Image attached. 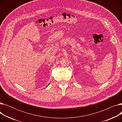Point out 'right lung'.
Returning <instances> with one entry per match:
<instances>
[{"mask_svg": "<svg viewBox=\"0 0 122 122\" xmlns=\"http://www.w3.org/2000/svg\"><path fill=\"white\" fill-rule=\"evenodd\" d=\"M49 84H50V83H49V84H48V85H49Z\"/></svg>", "mask_w": 122, "mask_h": 122, "instance_id": "add662e5", "label": "right lung"}]
</instances>
